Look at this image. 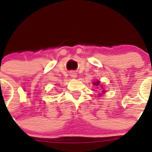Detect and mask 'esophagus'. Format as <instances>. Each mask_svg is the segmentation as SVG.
<instances>
[{"label": "esophagus", "instance_id": "esophagus-1", "mask_svg": "<svg viewBox=\"0 0 152 152\" xmlns=\"http://www.w3.org/2000/svg\"><path fill=\"white\" fill-rule=\"evenodd\" d=\"M71 77H72V78H75V77H77V75H76V73H75V72H72V73H71Z\"/></svg>", "mask_w": 152, "mask_h": 152}]
</instances>
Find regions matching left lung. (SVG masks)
I'll return each mask as SVG.
<instances>
[{"mask_svg":"<svg viewBox=\"0 0 152 152\" xmlns=\"http://www.w3.org/2000/svg\"><path fill=\"white\" fill-rule=\"evenodd\" d=\"M100 84V81H99V80H97V81H96V82H94V85H96V86H99ZM102 92L103 93V94H104V93H105V90H103V91H102Z\"/></svg>","mask_w":152,"mask_h":152,"instance_id":"1","label":"left lung"}]
</instances>
